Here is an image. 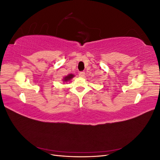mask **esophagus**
Instances as JSON below:
<instances>
[{"label": "esophagus", "instance_id": "34e87169", "mask_svg": "<svg viewBox=\"0 0 160 160\" xmlns=\"http://www.w3.org/2000/svg\"><path fill=\"white\" fill-rule=\"evenodd\" d=\"M79 76L80 77H84V76H85V72H83V71L79 72Z\"/></svg>", "mask_w": 160, "mask_h": 160}]
</instances>
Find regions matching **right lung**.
<instances>
[{"label":"right lung","instance_id":"1","mask_svg":"<svg viewBox=\"0 0 160 160\" xmlns=\"http://www.w3.org/2000/svg\"><path fill=\"white\" fill-rule=\"evenodd\" d=\"M75 77V75L73 74H69L68 75H67L65 77H63V79H62V81H63V83H66V82L70 81L71 79Z\"/></svg>","mask_w":160,"mask_h":160}]
</instances>
